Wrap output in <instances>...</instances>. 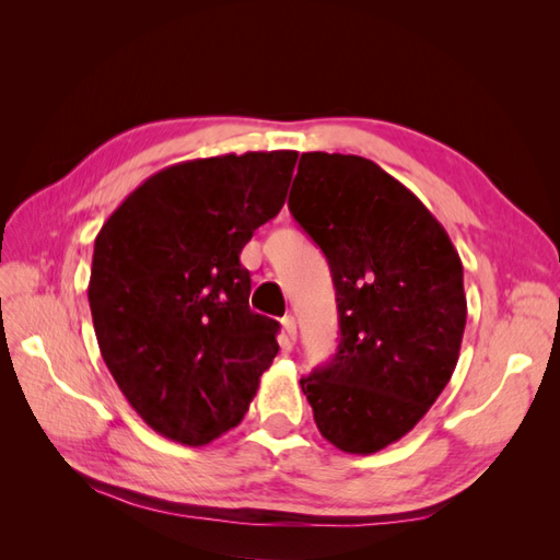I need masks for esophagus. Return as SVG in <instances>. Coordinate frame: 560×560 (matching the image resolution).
<instances>
[{"instance_id":"esophagus-1","label":"esophagus","mask_w":560,"mask_h":560,"mask_svg":"<svg viewBox=\"0 0 560 560\" xmlns=\"http://www.w3.org/2000/svg\"><path fill=\"white\" fill-rule=\"evenodd\" d=\"M282 341L284 346H294L296 341V319L292 315L282 317Z\"/></svg>"}]
</instances>
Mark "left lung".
Instances as JSON below:
<instances>
[{
	"label": "left lung",
	"mask_w": 560,
	"mask_h": 560,
	"mask_svg": "<svg viewBox=\"0 0 560 560\" xmlns=\"http://www.w3.org/2000/svg\"><path fill=\"white\" fill-rule=\"evenodd\" d=\"M290 212L325 252L341 329L301 389L327 442L376 453L411 432L453 376L463 261L432 212L362 156L301 154Z\"/></svg>",
	"instance_id": "left-lung-1"
}]
</instances>
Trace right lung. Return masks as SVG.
Segmentation results:
<instances>
[{
  "instance_id": "add662e5",
  "label": "right lung",
  "mask_w": 560,
  "mask_h": 560,
  "mask_svg": "<svg viewBox=\"0 0 560 560\" xmlns=\"http://www.w3.org/2000/svg\"><path fill=\"white\" fill-rule=\"evenodd\" d=\"M296 151L184 161L100 229L89 303L100 352L151 430L206 446L238 425L280 346L249 311L241 252L284 206Z\"/></svg>"
}]
</instances>
